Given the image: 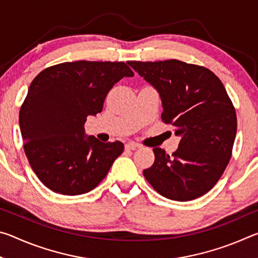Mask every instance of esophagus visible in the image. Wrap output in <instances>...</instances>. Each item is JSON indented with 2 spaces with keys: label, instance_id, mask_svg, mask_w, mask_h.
Instances as JSON below:
<instances>
[{
  "label": "esophagus",
  "instance_id": "esophagus-1",
  "mask_svg": "<svg viewBox=\"0 0 258 258\" xmlns=\"http://www.w3.org/2000/svg\"><path fill=\"white\" fill-rule=\"evenodd\" d=\"M140 147V145L139 143H135V142H133V141H130V142H127L125 145V149L126 150H135L137 149V148H139Z\"/></svg>",
  "mask_w": 258,
  "mask_h": 258
}]
</instances>
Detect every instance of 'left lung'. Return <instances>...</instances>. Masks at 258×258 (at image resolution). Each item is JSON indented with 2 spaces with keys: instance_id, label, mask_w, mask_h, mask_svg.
Masks as SVG:
<instances>
[{
  "instance_id": "obj_1",
  "label": "left lung",
  "mask_w": 258,
  "mask_h": 258,
  "mask_svg": "<svg viewBox=\"0 0 258 258\" xmlns=\"http://www.w3.org/2000/svg\"><path fill=\"white\" fill-rule=\"evenodd\" d=\"M128 64L158 91L161 119L181 137L172 156L154 148L155 163L143 175L168 199L202 197L225 171L237 133L235 109L223 83L209 69L176 59Z\"/></svg>"
}]
</instances>
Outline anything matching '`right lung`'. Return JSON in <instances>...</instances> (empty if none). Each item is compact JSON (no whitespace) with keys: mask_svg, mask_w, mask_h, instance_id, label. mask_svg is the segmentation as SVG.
<instances>
[{"mask_svg":"<svg viewBox=\"0 0 258 258\" xmlns=\"http://www.w3.org/2000/svg\"><path fill=\"white\" fill-rule=\"evenodd\" d=\"M132 76L119 61L80 60L45 68L30 83L19 112L20 132L30 167L46 187L77 196L106 177L124 145L86 138L84 124L102 111L111 87Z\"/></svg>","mask_w":258,"mask_h":258,"instance_id":"add662e5","label":"right lung"}]
</instances>
